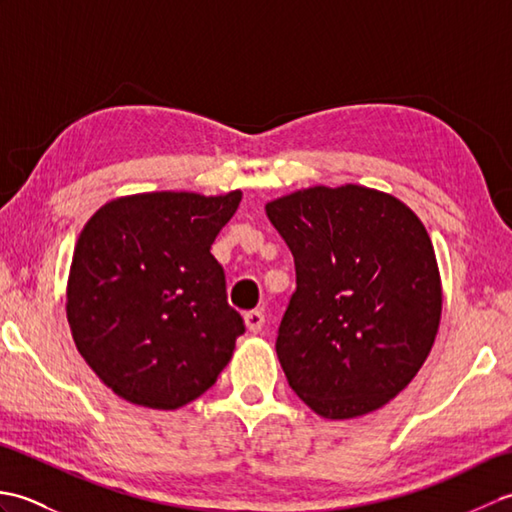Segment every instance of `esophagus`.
Listing matches in <instances>:
<instances>
[{
	"instance_id": "34e87169",
	"label": "esophagus",
	"mask_w": 512,
	"mask_h": 512,
	"mask_svg": "<svg viewBox=\"0 0 512 512\" xmlns=\"http://www.w3.org/2000/svg\"><path fill=\"white\" fill-rule=\"evenodd\" d=\"M244 321H246V328H248V332L259 334V332L264 330L266 317H264V312H262V310H250V312H246V314H244Z\"/></svg>"
}]
</instances>
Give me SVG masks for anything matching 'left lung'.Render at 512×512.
I'll return each mask as SVG.
<instances>
[{"label": "left lung", "mask_w": 512, "mask_h": 512, "mask_svg": "<svg viewBox=\"0 0 512 512\" xmlns=\"http://www.w3.org/2000/svg\"><path fill=\"white\" fill-rule=\"evenodd\" d=\"M295 257L275 350L288 385L330 420L376 411L436 341L442 286L427 228L394 195L345 184L266 204Z\"/></svg>", "instance_id": "1"}]
</instances>
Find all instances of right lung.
Instances as JSON below:
<instances>
[{
	"label": "right lung",
	"mask_w": 512,
	"mask_h": 512,
	"mask_svg": "<svg viewBox=\"0 0 512 512\" xmlns=\"http://www.w3.org/2000/svg\"><path fill=\"white\" fill-rule=\"evenodd\" d=\"M242 191H160L107 202L83 226L68 323L94 374L134 405L178 409L202 396L244 334L211 255Z\"/></svg>",
	"instance_id": "add662e5"
}]
</instances>
